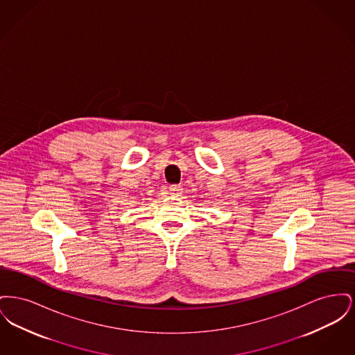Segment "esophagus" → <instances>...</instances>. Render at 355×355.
I'll return each instance as SVG.
<instances>
[{"mask_svg":"<svg viewBox=\"0 0 355 355\" xmlns=\"http://www.w3.org/2000/svg\"><path fill=\"white\" fill-rule=\"evenodd\" d=\"M169 193L171 197H180L182 194V186L171 185L169 187Z\"/></svg>","mask_w":355,"mask_h":355,"instance_id":"esophagus-1","label":"esophagus"}]
</instances>
